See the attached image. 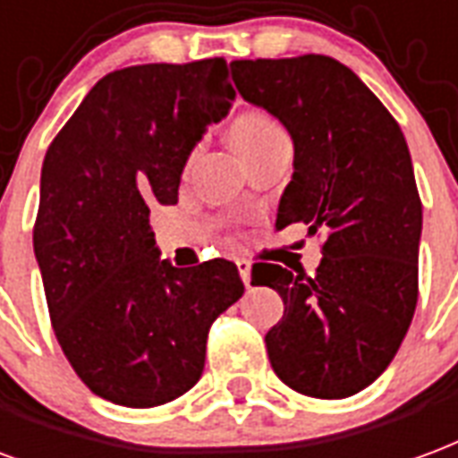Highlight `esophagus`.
Here are the masks:
<instances>
[{
    "mask_svg": "<svg viewBox=\"0 0 458 458\" xmlns=\"http://www.w3.org/2000/svg\"><path fill=\"white\" fill-rule=\"evenodd\" d=\"M235 264H238V272H240V276H242V281H245V286H250V279H252V262L240 257Z\"/></svg>",
    "mask_w": 458,
    "mask_h": 458,
    "instance_id": "obj_1",
    "label": "esophagus"
}]
</instances>
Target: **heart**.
I'll list each match as a JSON object with an SVG mask.
<instances>
[{
    "label": "heart",
    "instance_id": "b5f03b06",
    "mask_svg": "<svg viewBox=\"0 0 458 458\" xmlns=\"http://www.w3.org/2000/svg\"><path fill=\"white\" fill-rule=\"evenodd\" d=\"M230 138H233V145L242 152L245 160H252L255 155L264 152L267 148H272L274 143L289 140L286 131L269 114H264V111H245V114H240L233 121Z\"/></svg>",
    "mask_w": 458,
    "mask_h": 458
}]
</instances>
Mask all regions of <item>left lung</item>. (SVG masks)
I'll return each mask as SVG.
<instances>
[{"label": "left lung", "mask_w": 458, "mask_h": 458, "mask_svg": "<svg viewBox=\"0 0 458 458\" xmlns=\"http://www.w3.org/2000/svg\"><path fill=\"white\" fill-rule=\"evenodd\" d=\"M240 97L293 138V179L276 228L323 235L308 276L252 264V284L284 298L267 333L274 374L310 398H350L391 364L418 306L422 201L398 121L350 67L327 55L233 60Z\"/></svg>", "instance_id": "8db88e82"}]
</instances>
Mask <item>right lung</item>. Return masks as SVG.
Returning <instances> with one entry per match:
<instances>
[{
	"mask_svg": "<svg viewBox=\"0 0 458 458\" xmlns=\"http://www.w3.org/2000/svg\"><path fill=\"white\" fill-rule=\"evenodd\" d=\"M223 57L108 72L53 138L33 225L50 323L91 393L155 408L201 378L213 320L245 291L238 267L160 262L150 208L235 91Z\"/></svg>",
	"mask_w": 458,
	"mask_h": 458,
	"instance_id": "1",
	"label": "right lung"
}]
</instances>
